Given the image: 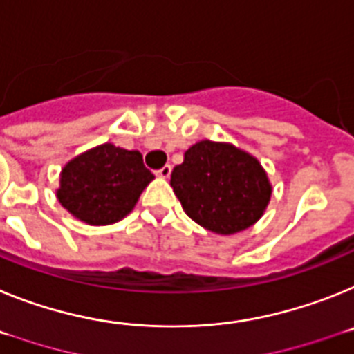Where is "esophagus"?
Segmentation results:
<instances>
[{
    "label": "esophagus",
    "instance_id": "34e87169",
    "mask_svg": "<svg viewBox=\"0 0 354 354\" xmlns=\"http://www.w3.org/2000/svg\"><path fill=\"white\" fill-rule=\"evenodd\" d=\"M171 171H173V169H171V165H164V167L156 171V176L169 178V176H171Z\"/></svg>",
    "mask_w": 354,
    "mask_h": 354
}]
</instances>
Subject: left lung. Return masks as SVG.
Returning a JSON list of instances; mask_svg holds the SVG:
<instances>
[{
  "label": "left lung",
  "instance_id": "left-lung-1",
  "mask_svg": "<svg viewBox=\"0 0 354 354\" xmlns=\"http://www.w3.org/2000/svg\"><path fill=\"white\" fill-rule=\"evenodd\" d=\"M171 187L190 219L219 235L250 228L270 198L269 180L257 158L210 140L187 149L171 173Z\"/></svg>",
  "mask_w": 354,
  "mask_h": 354
}]
</instances>
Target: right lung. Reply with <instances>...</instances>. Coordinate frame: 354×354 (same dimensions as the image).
<instances>
[{
	"label": "right lung",
	"mask_w": 354,
	"mask_h": 354,
	"mask_svg": "<svg viewBox=\"0 0 354 354\" xmlns=\"http://www.w3.org/2000/svg\"><path fill=\"white\" fill-rule=\"evenodd\" d=\"M153 178L139 151L103 144L62 169L57 198L80 221L103 226L130 214Z\"/></svg>",
	"instance_id": "1"
}]
</instances>
